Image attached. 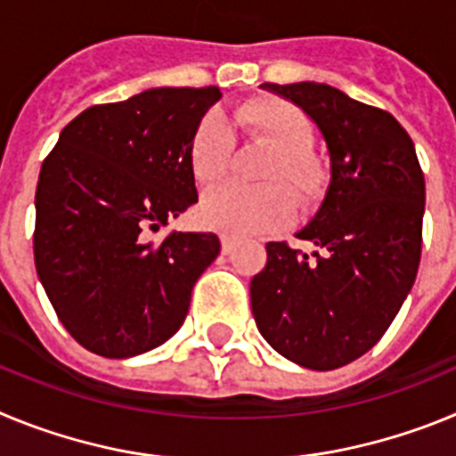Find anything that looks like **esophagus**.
I'll return each instance as SVG.
<instances>
[{
    "instance_id": "1",
    "label": "esophagus",
    "mask_w": 456,
    "mask_h": 456,
    "mask_svg": "<svg viewBox=\"0 0 456 456\" xmlns=\"http://www.w3.org/2000/svg\"><path fill=\"white\" fill-rule=\"evenodd\" d=\"M237 247V240L235 237H231V235H221V251L225 253V256H228V253H232V248Z\"/></svg>"
}]
</instances>
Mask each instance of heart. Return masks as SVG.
Segmentation results:
<instances>
[{
    "mask_svg": "<svg viewBox=\"0 0 456 456\" xmlns=\"http://www.w3.org/2000/svg\"><path fill=\"white\" fill-rule=\"evenodd\" d=\"M232 123L251 139L278 152L267 173L269 183L283 180L301 203H313L326 184V167L310 155L313 125L299 107L281 98H260L232 111ZM232 136L219 116H208L191 141V173L196 183L212 184L231 167ZM297 205L283 184L248 189L219 184L209 189L199 205L203 225L232 237L276 231L294 219Z\"/></svg>",
    "mask_w": 456,
    "mask_h": 456,
    "instance_id": "b5f03b06",
    "label": "heart"
}]
</instances>
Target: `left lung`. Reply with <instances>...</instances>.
<instances>
[{
	"instance_id": "obj_1",
	"label": "left lung",
	"mask_w": 456,
	"mask_h": 456,
	"mask_svg": "<svg viewBox=\"0 0 456 456\" xmlns=\"http://www.w3.org/2000/svg\"><path fill=\"white\" fill-rule=\"evenodd\" d=\"M322 132L331 180L297 232L315 251L269 241L251 281L257 331L292 363L336 370L384 336L413 288L422 248L425 175L416 146L388 111L329 84H263Z\"/></svg>"
}]
</instances>
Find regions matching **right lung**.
<instances>
[{
  "instance_id": "add662e5",
  "label": "right lung",
  "mask_w": 456,
  "mask_h": 456,
  "mask_svg": "<svg viewBox=\"0 0 456 456\" xmlns=\"http://www.w3.org/2000/svg\"><path fill=\"white\" fill-rule=\"evenodd\" d=\"M216 86L148 88L66 125L36 187L34 260L75 340L104 358L159 347L221 251L212 232H171L196 203L191 141Z\"/></svg>"
}]
</instances>
